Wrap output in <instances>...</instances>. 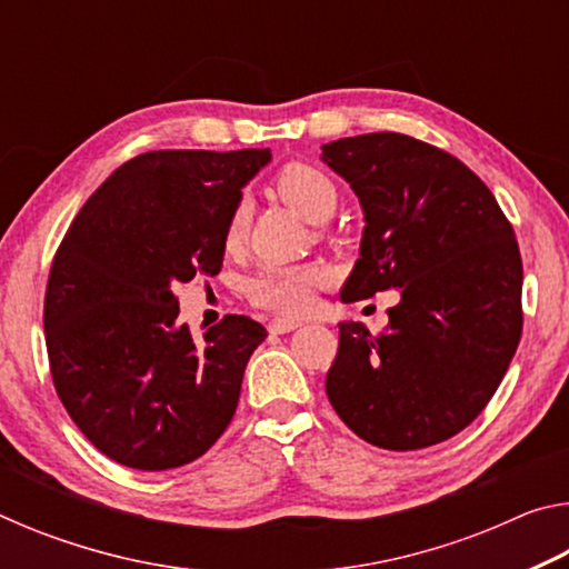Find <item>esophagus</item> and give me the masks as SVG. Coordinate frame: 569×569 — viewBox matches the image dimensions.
I'll list each match as a JSON object with an SVG mask.
<instances>
[{"label":"esophagus","mask_w":569,"mask_h":569,"mask_svg":"<svg viewBox=\"0 0 569 569\" xmlns=\"http://www.w3.org/2000/svg\"><path fill=\"white\" fill-rule=\"evenodd\" d=\"M298 326H303V321L281 319V316H278V319H273L271 323H268V329H271V333H288V331H296Z\"/></svg>","instance_id":"34e87169"}]
</instances>
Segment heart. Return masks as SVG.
Wrapping results in <instances>:
<instances>
[{
    "mask_svg": "<svg viewBox=\"0 0 569 569\" xmlns=\"http://www.w3.org/2000/svg\"><path fill=\"white\" fill-rule=\"evenodd\" d=\"M276 190L286 203L301 210L308 220H326L339 206V188L321 168L311 162H286L276 172ZM250 206L246 198L233 203L226 220L223 243L228 250L240 248L248 233ZM321 281V271L313 266H263L248 278L246 293L250 303L278 313H306L313 303V288Z\"/></svg>",
    "mask_w": 569,
    "mask_h": 569,
    "instance_id": "b5f03b06",
    "label": "heart"
}]
</instances>
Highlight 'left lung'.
Returning a JSON list of instances; mask_svg holds the SVG:
<instances>
[{"label": "left lung", "mask_w": 569, "mask_h": 569, "mask_svg": "<svg viewBox=\"0 0 569 569\" xmlns=\"http://www.w3.org/2000/svg\"><path fill=\"white\" fill-rule=\"evenodd\" d=\"M361 200V258L346 303L399 288L389 326L339 323L326 393L373 447L439 445L475 421L522 336V258L515 230L465 162L401 132L323 146Z\"/></svg>", "instance_id": "left-lung-1"}]
</instances>
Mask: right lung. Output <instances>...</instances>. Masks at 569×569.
<instances>
[{"instance_id":"1","label":"right lung","mask_w":569,"mask_h":569,"mask_svg":"<svg viewBox=\"0 0 569 569\" xmlns=\"http://www.w3.org/2000/svg\"><path fill=\"white\" fill-rule=\"evenodd\" d=\"M268 160V150L146 152L92 192L57 248L50 373L77 429L118 465L182 467L233 419L266 329L230 313L196 341L172 286L220 271L230 208Z\"/></svg>"}]
</instances>
